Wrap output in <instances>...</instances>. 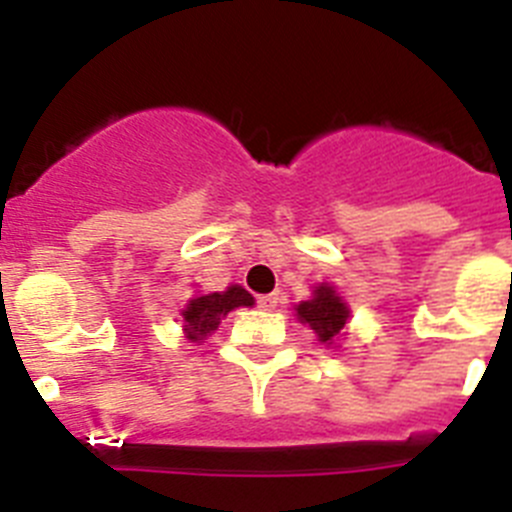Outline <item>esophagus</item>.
Returning <instances> with one entry per match:
<instances>
[{
    "label": "esophagus",
    "mask_w": 512,
    "mask_h": 512,
    "mask_svg": "<svg viewBox=\"0 0 512 512\" xmlns=\"http://www.w3.org/2000/svg\"><path fill=\"white\" fill-rule=\"evenodd\" d=\"M277 305H279V295L259 297V307H261V310H277Z\"/></svg>",
    "instance_id": "34e87169"
}]
</instances>
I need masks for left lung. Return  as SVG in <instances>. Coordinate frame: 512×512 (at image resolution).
Here are the masks:
<instances>
[{
	"label": "left lung",
	"mask_w": 512,
	"mask_h": 512,
	"mask_svg": "<svg viewBox=\"0 0 512 512\" xmlns=\"http://www.w3.org/2000/svg\"><path fill=\"white\" fill-rule=\"evenodd\" d=\"M295 315L302 325L318 336L325 346H336L346 336V325L351 320V307L338 295V289L328 282H320L312 287L310 300H302L295 305Z\"/></svg>",
	"instance_id": "1"
}]
</instances>
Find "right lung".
Masks as SVG:
<instances>
[{"label":"right lung","mask_w":512,"mask_h":512,"mask_svg":"<svg viewBox=\"0 0 512 512\" xmlns=\"http://www.w3.org/2000/svg\"><path fill=\"white\" fill-rule=\"evenodd\" d=\"M253 297L241 284H230L223 292H207V295L189 297L182 307V330L189 343H205L220 325V320L235 307H253Z\"/></svg>","instance_id":"obj_1"}]
</instances>
